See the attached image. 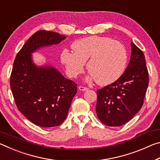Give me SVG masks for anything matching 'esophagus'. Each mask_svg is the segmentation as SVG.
Returning <instances> with one entry per match:
<instances>
[{"label": "esophagus", "mask_w": 160, "mask_h": 160, "mask_svg": "<svg viewBox=\"0 0 160 160\" xmlns=\"http://www.w3.org/2000/svg\"><path fill=\"white\" fill-rule=\"evenodd\" d=\"M78 89L80 91H86V90H88V88H85V87H82V86H79V88Z\"/></svg>", "instance_id": "esophagus-1"}]
</instances>
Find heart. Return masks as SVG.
I'll return each instance as SVG.
<instances>
[{
  "label": "heart",
  "mask_w": 160,
  "mask_h": 160,
  "mask_svg": "<svg viewBox=\"0 0 160 160\" xmlns=\"http://www.w3.org/2000/svg\"><path fill=\"white\" fill-rule=\"evenodd\" d=\"M74 51L65 48L61 60L70 78H76L85 70L90 72L88 81L96 80L101 85L117 80L125 71L128 55L124 46L108 37L93 36L77 40L72 44Z\"/></svg>",
  "instance_id": "1"
}]
</instances>
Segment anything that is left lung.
Returning <instances> with one entry per match:
<instances>
[{
    "label": "left lung",
    "mask_w": 160,
    "mask_h": 160,
    "mask_svg": "<svg viewBox=\"0 0 160 160\" xmlns=\"http://www.w3.org/2000/svg\"><path fill=\"white\" fill-rule=\"evenodd\" d=\"M131 46V59L123 74L97 91V117L108 126H121L128 122L143 104L148 71L144 53L132 42Z\"/></svg>",
    "instance_id": "8db88e82"
}]
</instances>
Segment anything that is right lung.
Masks as SVG:
<instances>
[{
  "label": "right lung",
  "instance_id": "1",
  "mask_svg": "<svg viewBox=\"0 0 160 160\" xmlns=\"http://www.w3.org/2000/svg\"><path fill=\"white\" fill-rule=\"evenodd\" d=\"M66 37L40 30L29 38L18 53L10 76V88L19 111L37 126L55 127L63 122L77 85L50 65L38 66L32 53L56 45Z\"/></svg>",
  "mask_w": 160,
  "mask_h": 160
}]
</instances>
